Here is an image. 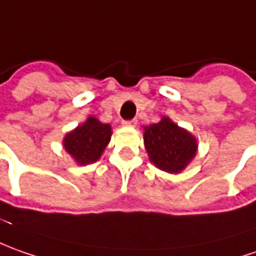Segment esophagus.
<instances>
[{
    "label": "esophagus",
    "mask_w": 256,
    "mask_h": 256,
    "mask_svg": "<svg viewBox=\"0 0 256 256\" xmlns=\"http://www.w3.org/2000/svg\"><path fill=\"white\" fill-rule=\"evenodd\" d=\"M123 124H124V126H130V128H134V126L137 124V120L136 119L124 120V122H123Z\"/></svg>",
    "instance_id": "obj_1"
}]
</instances>
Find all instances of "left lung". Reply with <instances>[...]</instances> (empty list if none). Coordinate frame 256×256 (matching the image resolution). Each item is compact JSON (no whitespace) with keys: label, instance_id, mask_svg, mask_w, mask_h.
<instances>
[{"label":"left lung","instance_id":"obj_1","mask_svg":"<svg viewBox=\"0 0 256 256\" xmlns=\"http://www.w3.org/2000/svg\"><path fill=\"white\" fill-rule=\"evenodd\" d=\"M144 146L150 160L168 172H180L197 152L196 137L167 118L144 128Z\"/></svg>","mask_w":256,"mask_h":256}]
</instances>
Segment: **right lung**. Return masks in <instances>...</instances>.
Returning a JSON list of instances; mask_svg holds the SVG:
<instances>
[{
  "label": "right lung",
  "instance_id": "1",
  "mask_svg": "<svg viewBox=\"0 0 256 256\" xmlns=\"http://www.w3.org/2000/svg\"><path fill=\"white\" fill-rule=\"evenodd\" d=\"M110 124L89 118L82 126H78L74 132L68 133L64 146L78 163L89 164L99 160L104 147L110 142Z\"/></svg>",
  "mask_w": 256,
  "mask_h": 256
}]
</instances>
